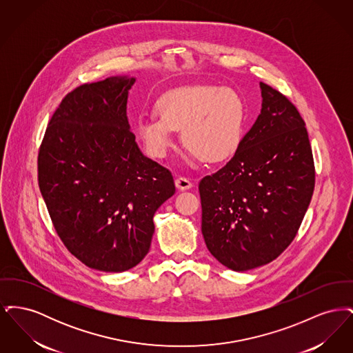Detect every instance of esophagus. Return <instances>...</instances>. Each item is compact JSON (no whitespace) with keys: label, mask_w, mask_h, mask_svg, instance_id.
Listing matches in <instances>:
<instances>
[{"label":"esophagus","mask_w":353,"mask_h":353,"mask_svg":"<svg viewBox=\"0 0 353 353\" xmlns=\"http://www.w3.org/2000/svg\"><path fill=\"white\" fill-rule=\"evenodd\" d=\"M174 183H176L177 189H180V190H189L193 186V183L186 177H177Z\"/></svg>","instance_id":"esophagus-1"}]
</instances>
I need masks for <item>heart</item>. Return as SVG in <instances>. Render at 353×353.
<instances>
[{
  "label": "heart",
  "mask_w": 353,
  "mask_h": 353,
  "mask_svg": "<svg viewBox=\"0 0 353 353\" xmlns=\"http://www.w3.org/2000/svg\"><path fill=\"white\" fill-rule=\"evenodd\" d=\"M154 108L159 119L137 121L139 139L154 159L167 154L174 131H183L185 148L206 164L232 159L241 145L245 104L232 88L210 84L177 87L165 92Z\"/></svg>",
  "instance_id": "1"
}]
</instances>
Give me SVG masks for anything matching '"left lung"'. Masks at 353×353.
<instances>
[{
  "label": "left lung",
  "mask_w": 353,
  "mask_h": 353,
  "mask_svg": "<svg viewBox=\"0 0 353 353\" xmlns=\"http://www.w3.org/2000/svg\"><path fill=\"white\" fill-rule=\"evenodd\" d=\"M262 110L230 161L200 181L201 230L223 266L268 265L298 233L315 188L305 123L283 94L261 82Z\"/></svg>",
  "instance_id": "8db88e82"
}]
</instances>
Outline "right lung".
<instances>
[{"instance_id":"add662e5","label":"right lung","mask_w":353,"mask_h":353,"mask_svg":"<svg viewBox=\"0 0 353 353\" xmlns=\"http://www.w3.org/2000/svg\"><path fill=\"white\" fill-rule=\"evenodd\" d=\"M134 78L77 87L52 114L38 153V185L54 229L85 266L132 269L150 252L172 173L139 150L127 118Z\"/></svg>"}]
</instances>
